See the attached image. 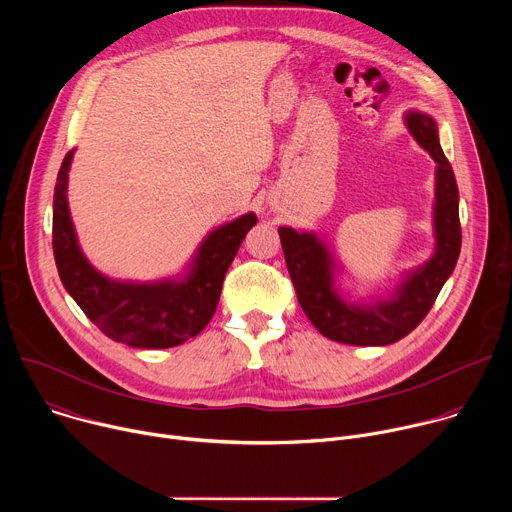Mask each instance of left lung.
<instances>
[{
	"label": "left lung",
	"mask_w": 512,
	"mask_h": 512,
	"mask_svg": "<svg viewBox=\"0 0 512 512\" xmlns=\"http://www.w3.org/2000/svg\"><path fill=\"white\" fill-rule=\"evenodd\" d=\"M407 125L423 150L437 162L435 186V255L413 273L389 302L358 308L342 302L332 289L330 259L322 243L310 233L281 227L279 239L294 281L298 302L320 334L354 346H385L415 330L431 310L437 294L456 267L462 247L458 214V184L437 139V125L429 115L409 113Z\"/></svg>",
	"instance_id": "8db88e82"
}]
</instances>
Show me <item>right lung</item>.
Listing matches in <instances>:
<instances>
[{
  "mask_svg": "<svg viewBox=\"0 0 512 512\" xmlns=\"http://www.w3.org/2000/svg\"><path fill=\"white\" fill-rule=\"evenodd\" d=\"M70 160L72 152L58 170L52 212L54 261L68 294L115 342L135 348H170L200 334L221 298L225 273L257 216L249 212L208 235L184 283H115L99 275L77 245L66 204Z\"/></svg>",
  "mask_w": 512,
  "mask_h": 512,
  "instance_id": "1",
  "label": "right lung"
}]
</instances>
